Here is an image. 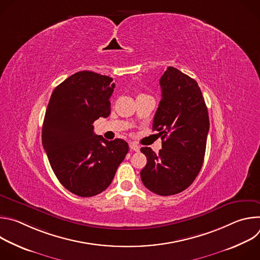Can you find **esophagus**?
Here are the masks:
<instances>
[{"label": "esophagus", "mask_w": 260, "mask_h": 260, "mask_svg": "<svg viewBox=\"0 0 260 260\" xmlns=\"http://www.w3.org/2000/svg\"><path fill=\"white\" fill-rule=\"evenodd\" d=\"M129 147H131V149L134 150V151H137V152L140 151V146L138 144H136V143H131Z\"/></svg>", "instance_id": "esophagus-1"}]
</instances>
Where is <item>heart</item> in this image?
<instances>
[{
    "instance_id": "1",
    "label": "heart",
    "mask_w": 260,
    "mask_h": 260,
    "mask_svg": "<svg viewBox=\"0 0 260 260\" xmlns=\"http://www.w3.org/2000/svg\"><path fill=\"white\" fill-rule=\"evenodd\" d=\"M139 95H144V94H139Z\"/></svg>"
}]
</instances>
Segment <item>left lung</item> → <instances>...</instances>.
Returning a JSON list of instances; mask_svg holds the SVG:
<instances>
[{
  "instance_id": "obj_1",
  "label": "left lung",
  "mask_w": 260,
  "mask_h": 260,
  "mask_svg": "<svg viewBox=\"0 0 260 260\" xmlns=\"http://www.w3.org/2000/svg\"><path fill=\"white\" fill-rule=\"evenodd\" d=\"M161 101L153 119V131L161 136L158 153L142 147L147 164L141 171L145 187L162 196L177 194L189 187L205 157L210 122L198 82L174 67L159 80Z\"/></svg>"
}]
</instances>
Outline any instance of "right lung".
I'll list each match as a JSON object with an SVG mask.
<instances>
[{"instance_id":"add662e5","label":"right lung","mask_w":260,"mask_h":260,"mask_svg":"<svg viewBox=\"0 0 260 260\" xmlns=\"http://www.w3.org/2000/svg\"><path fill=\"white\" fill-rule=\"evenodd\" d=\"M112 81L94 72H77L54 88L46 109L43 148L60 184L78 197L108 188L128 152L124 140L108 141L93 133L92 123L110 115Z\"/></svg>"}]
</instances>
